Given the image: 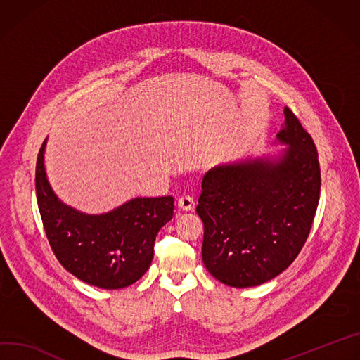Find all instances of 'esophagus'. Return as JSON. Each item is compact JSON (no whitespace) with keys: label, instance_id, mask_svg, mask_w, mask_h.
Wrapping results in <instances>:
<instances>
[{"label":"esophagus","instance_id":"1","mask_svg":"<svg viewBox=\"0 0 360 360\" xmlns=\"http://www.w3.org/2000/svg\"><path fill=\"white\" fill-rule=\"evenodd\" d=\"M178 207L182 211H192L195 208V201L186 195V197H181L178 200Z\"/></svg>","mask_w":360,"mask_h":360}]
</instances>
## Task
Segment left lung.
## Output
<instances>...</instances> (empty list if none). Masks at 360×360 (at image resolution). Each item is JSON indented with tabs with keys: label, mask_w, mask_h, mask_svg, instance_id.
Listing matches in <instances>:
<instances>
[{
	"label": "left lung",
	"mask_w": 360,
	"mask_h": 360,
	"mask_svg": "<svg viewBox=\"0 0 360 360\" xmlns=\"http://www.w3.org/2000/svg\"><path fill=\"white\" fill-rule=\"evenodd\" d=\"M277 135L288 145L277 160L247 159L208 171L197 212L204 222L202 259L231 287L263 284L302 251L320 197L316 145L291 109Z\"/></svg>",
	"instance_id": "1"
}]
</instances>
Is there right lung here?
Instances as JSON below:
<instances>
[{"label":"right lung","mask_w":360,"mask_h":360,"mask_svg":"<svg viewBox=\"0 0 360 360\" xmlns=\"http://www.w3.org/2000/svg\"><path fill=\"white\" fill-rule=\"evenodd\" d=\"M43 142L36 193L49 244L60 264L82 281L108 290L138 281L149 269L158 231L174 215V198H135L102 215L64 205L49 185Z\"/></svg>","instance_id":"add662e5"}]
</instances>
